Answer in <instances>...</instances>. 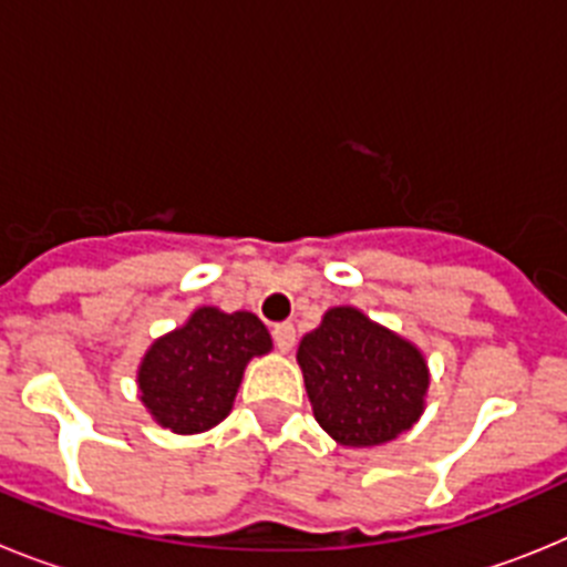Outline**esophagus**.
<instances>
[{"label":"esophagus","instance_id":"obj_1","mask_svg":"<svg viewBox=\"0 0 567 567\" xmlns=\"http://www.w3.org/2000/svg\"><path fill=\"white\" fill-rule=\"evenodd\" d=\"M272 338H275V346H278L280 352H292L295 327H292V323H275Z\"/></svg>","mask_w":567,"mask_h":567}]
</instances>
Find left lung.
Listing matches in <instances>:
<instances>
[{"label": "left lung", "instance_id": "1", "mask_svg": "<svg viewBox=\"0 0 567 567\" xmlns=\"http://www.w3.org/2000/svg\"><path fill=\"white\" fill-rule=\"evenodd\" d=\"M295 358L315 420L343 449L392 443L423 414L432 383L425 354L358 307L329 309Z\"/></svg>", "mask_w": 567, "mask_h": 567}]
</instances>
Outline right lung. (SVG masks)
I'll list each match as a JSON object with an SVG mask.
<instances>
[{"label": "right lung", "mask_w": 567, "mask_h": 567, "mask_svg": "<svg viewBox=\"0 0 567 567\" xmlns=\"http://www.w3.org/2000/svg\"><path fill=\"white\" fill-rule=\"evenodd\" d=\"M269 352L272 338L258 315L198 307L150 343L135 372L138 400L167 432H209L233 412L249 360Z\"/></svg>", "instance_id": "add662e5"}]
</instances>
